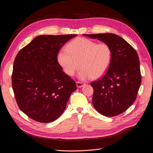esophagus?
<instances>
[{"mask_svg":"<svg viewBox=\"0 0 153 153\" xmlns=\"http://www.w3.org/2000/svg\"><path fill=\"white\" fill-rule=\"evenodd\" d=\"M76 86L78 87V88H82V87H83L85 84V83H81V82H77L76 83Z\"/></svg>","mask_w":153,"mask_h":153,"instance_id":"esophagus-1","label":"esophagus"}]
</instances>
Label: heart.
I'll use <instances>...</instances> for the list:
<instances>
[{
  "label": "heart",
  "instance_id": "b5f03b06",
  "mask_svg": "<svg viewBox=\"0 0 153 153\" xmlns=\"http://www.w3.org/2000/svg\"><path fill=\"white\" fill-rule=\"evenodd\" d=\"M59 65L68 76H73L80 66L78 78L83 81L97 78L108 70L112 59V51L108 44L85 38L71 41L67 49H61L57 56Z\"/></svg>",
  "mask_w": 153,
  "mask_h": 153
}]
</instances>
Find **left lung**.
Here are the masks:
<instances>
[{
  "label": "left lung",
  "mask_w": 153,
  "mask_h": 153,
  "mask_svg": "<svg viewBox=\"0 0 153 153\" xmlns=\"http://www.w3.org/2000/svg\"><path fill=\"white\" fill-rule=\"evenodd\" d=\"M83 36L107 44L112 51L111 65L106 74L91 83L94 89L93 105L104 116L119 115L135 101L141 85L138 53L126 41L113 33Z\"/></svg>",
  "instance_id": "obj_1"
}]
</instances>
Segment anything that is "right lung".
I'll use <instances>...</instances> for the list:
<instances>
[{
	"instance_id": "obj_1",
	"label": "right lung",
	"mask_w": 153,
	"mask_h": 153,
	"mask_svg": "<svg viewBox=\"0 0 153 153\" xmlns=\"http://www.w3.org/2000/svg\"><path fill=\"white\" fill-rule=\"evenodd\" d=\"M76 34L41 35L16 55L12 76L15 97L20 110L41 123L57 120L64 112L75 82L57 61L61 48Z\"/></svg>"
}]
</instances>
